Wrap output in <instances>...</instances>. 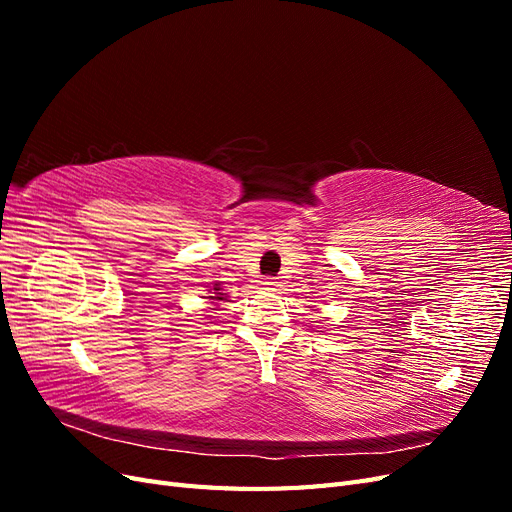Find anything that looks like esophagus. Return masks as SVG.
I'll use <instances>...</instances> for the list:
<instances>
[{"instance_id": "obj_1", "label": "esophagus", "mask_w": 512, "mask_h": 512, "mask_svg": "<svg viewBox=\"0 0 512 512\" xmlns=\"http://www.w3.org/2000/svg\"><path fill=\"white\" fill-rule=\"evenodd\" d=\"M260 284L269 290H275L277 286H280V277H262Z\"/></svg>"}]
</instances>
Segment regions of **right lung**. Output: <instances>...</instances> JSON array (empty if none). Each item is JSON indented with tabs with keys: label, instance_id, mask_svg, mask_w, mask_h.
I'll list each match as a JSON object with an SVG mask.
<instances>
[{
	"label": "right lung",
	"instance_id": "add662e5",
	"mask_svg": "<svg viewBox=\"0 0 512 512\" xmlns=\"http://www.w3.org/2000/svg\"><path fill=\"white\" fill-rule=\"evenodd\" d=\"M213 290H220V288H213ZM211 301H224V294L222 292H215L213 297H209Z\"/></svg>",
	"mask_w": 512,
	"mask_h": 512
}]
</instances>
